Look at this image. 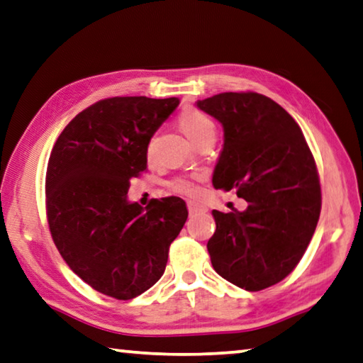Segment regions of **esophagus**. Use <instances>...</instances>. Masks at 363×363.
<instances>
[{"label":"esophagus","instance_id":"1","mask_svg":"<svg viewBox=\"0 0 363 363\" xmlns=\"http://www.w3.org/2000/svg\"><path fill=\"white\" fill-rule=\"evenodd\" d=\"M187 209H189V213L190 214H203V213H206L208 211V208L204 206V204H201V203H196V201H189L187 203Z\"/></svg>","mask_w":363,"mask_h":363}]
</instances>
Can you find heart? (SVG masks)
Returning <instances> with one entry per match:
<instances>
[{"instance_id":"b5f03b06","label":"heart","mask_w":363,"mask_h":363,"mask_svg":"<svg viewBox=\"0 0 363 363\" xmlns=\"http://www.w3.org/2000/svg\"><path fill=\"white\" fill-rule=\"evenodd\" d=\"M179 127L184 131L190 141L194 144L203 140L204 136L213 135L216 131L214 122L211 118L200 113V111L187 108L184 109L179 116ZM147 154H152V143H149L147 146ZM173 189L176 192L189 195V196H196L200 194V186H199V177H181V179H176L173 184Z\"/></svg>"}]
</instances>
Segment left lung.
<instances>
[{
    "instance_id": "1",
    "label": "left lung",
    "mask_w": 363,
    "mask_h": 363,
    "mask_svg": "<svg viewBox=\"0 0 363 363\" xmlns=\"http://www.w3.org/2000/svg\"><path fill=\"white\" fill-rule=\"evenodd\" d=\"M196 106L223 127L214 187L247 201L245 211H213L211 263L249 292L278 284L298 265L320 214L319 174L303 131L284 108L254 91H225Z\"/></svg>"
}]
</instances>
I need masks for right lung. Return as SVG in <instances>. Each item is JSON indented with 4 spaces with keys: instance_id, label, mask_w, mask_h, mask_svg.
I'll use <instances>...</instances> for the list:
<instances>
[{
    "instance_id": "1",
    "label": "right lung",
    "mask_w": 363,
    "mask_h": 363,
    "mask_svg": "<svg viewBox=\"0 0 363 363\" xmlns=\"http://www.w3.org/2000/svg\"><path fill=\"white\" fill-rule=\"evenodd\" d=\"M179 98L114 96L91 104L65 127L45 174L52 240L84 282L131 300L162 278L169 245L187 220L179 196L146 208L127 199L147 167V146Z\"/></svg>"
}]
</instances>
